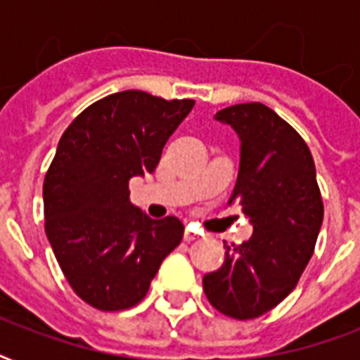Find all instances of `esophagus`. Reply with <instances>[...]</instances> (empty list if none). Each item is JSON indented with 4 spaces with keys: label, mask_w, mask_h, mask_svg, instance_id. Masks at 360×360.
<instances>
[{
    "label": "esophagus",
    "mask_w": 360,
    "mask_h": 360,
    "mask_svg": "<svg viewBox=\"0 0 360 360\" xmlns=\"http://www.w3.org/2000/svg\"><path fill=\"white\" fill-rule=\"evenodd\" d=\"M200 237V233H198L196 230H192V228H186L185 230V240H194Z\"/></svg>",
    "instance_id": "1"
}]
</instances>
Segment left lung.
Here are the masks:
<instances>
[{"mask_svg": "<svg viewBox=\"0 0 360 360\" xmlns=\"http://www.w3.org/2000/svg\"><path fill=\"white\" fill-rule=\"evenodd\" d=\"M240 141L239 174L230 205L239 203L252 237L226 248L219 271L203 276V291L219 312L252 319L295 290L312 257L323 203L312 153L301 136L262 103L214 114Z\"/></svg>", "mask_w": 360, "mask_h": 360, "instance_id": "obj_1", "label": "left lung"}]
</instances>
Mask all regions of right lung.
Returning a JSON list of instances; mask_svg holds the SVG:
<instances>
[{"label":"right lung","instance_id":"add662e5","mask_svg":"<svg viewBox=\"0 0 360 360\" xmlns=\"http://www.w3.org/2000/svg\"><path fill=\"white\" fill-rule=\"evenodd\" d=\"M192 106L136 89L114 93L59 140L42 188L46 236L70 288L98 310L138 304L183 239L179 219L153 220L130 203L129 181L155 172Z\"/></svg>","mask_w":360,"mask_h":360}]
</instances>
